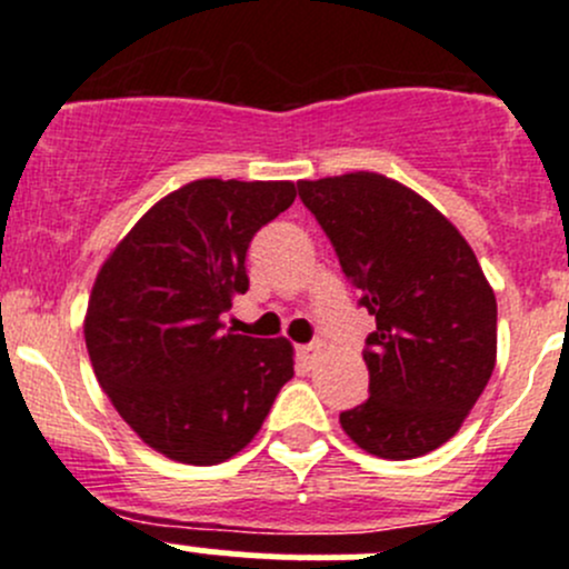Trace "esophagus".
<instances>
[{
	"label": "esophagus",
	"mask_w": 569,
	"mask_h": 569,
	"mask_svg": "<svg viewBox=\"0 0 569 569\" xmlns=\"http://www.w3.org/2000/svg\"><path fill=\"white\" fill-rule=\"evenodd\" d=\"M297 355H300L302 363L311 369V366L317 363V358L321 355V343H302V347H297Z\"/></svg>",
	"instance_id": "obj_1"
}]
</instances>
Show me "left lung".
I'll use <instances>...</instances> for the list:
<instances>
[{"instance_id":"8db88e82","label":"left lung","mask_w":569,"mask_h":569,"mask_svg":"<svg viewBox=\"0 0 569 569\" xmlns=\"http://www.w3.org/2000/svg\"><path fill=\"white\" fill-rule=\"evenodd\" d=\"M297 189L377 321L363 352L371 396L341 412V429L382 460L429 455L496 369L492 286L462 233L393 178L358 170Z\"/></svg>"}]
</instances>
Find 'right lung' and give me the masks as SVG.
Instances as JSON below:
<instances>
[{
  "label": "right lung",
  "mask_w": 569,
  "mask_h": 569,
  "mask_svg": "<svg viewBox=\"0 0 569 569\" xmlns=\"http://www.w3.org/2000/svg\"><path fill=\"white\" fill-rule=\"evenodd\" d=\"M295 198L291 181H189L153 203L101 263L84 313L90 363L120 418L159 455L231 460L295 377L286 338L222 325L250 286V239Z\"/></svg>",
  "instance_id": "right-lung-1"
}]
</instances>
